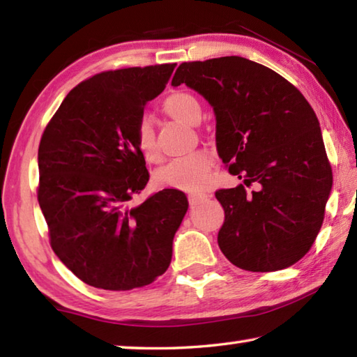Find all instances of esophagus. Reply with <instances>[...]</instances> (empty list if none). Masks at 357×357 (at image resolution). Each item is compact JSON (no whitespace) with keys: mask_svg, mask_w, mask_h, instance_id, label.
<instances>
[{"mask_svg":"<svg viewBox=\"0 0 357 357\" xmlns=\"http://www.w3.org/2000/svg\"><path fill=\"white\" fill-rule=\"evenodd\" d=\"M208 197H209V193H204V192H200V193H189V203H190V206H197L198 203H202L203 200H206Z\"/></svg>","mask_w":357,"mask_h":357,"instance_id":"34e87169","label":"esophagus"}]
</instances>
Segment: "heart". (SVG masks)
<instances>
[{
  "label": "heart",
  "mask_w": 357,
  "mask_h": 357,
  "mask_svg": "<svg viewBox=\"0 0 357 357\" xmlns=\"http://www.w3.org/2000/svg\"><path fill=\"white\" fill-rule=\"evenodd\" d=\"M164 110L172 118L193 124L200 119L202 105L195 96L187 91H176L164 100ZM135 146L144 160L155 162L159 153L155 148L154 129L149 118L143 116L135 126ZM214 167V157L209 151H195L179 159L168 162L165 167L157 170L154 183L160 189H176L195 192L203 189L211 178Z\"/></svg>",
  "instance_id": "heart-1"
}]
</instances>
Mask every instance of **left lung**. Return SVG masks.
Here are the masks:
<instances>
[{
	"label": "left lung",
	"mask_w": 357,
	"mask_h": 357,
	"mask_svg": "<svg viewBox=\"0 0 357 357\" xmlns=\"http://www.w3.org/2000/svg\"><path fill=\"white\" fill-rule=\"evenodd\" d=\"M185 83L214 107L217 151L244 184L219 189L225 211L217 243L241 269L273 273L310 250L332 187L315 112L294 84L241 56L183 63L172 84Z\"/></svg>",
	"instance_id": "8db88e82"
}]
</instances>
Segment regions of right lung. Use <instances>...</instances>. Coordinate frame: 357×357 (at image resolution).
Here are the masks:
<instances>
[{"label":"right lung","mask_w":357,"mask_h":357,"mask_svg":"<svg viewBox=\"0 0 357 357\" xmlns=\"http://www.w3.org/2000/svg\"><path fill=\"white\" fill-rule=\"evenodd\" d=\"M174 64L105 70L78 83L39 143L38 200L50 245L82 282L110 291L153 283L168 269L184 192L164 189L130 206L146 187L135 126L164 91Z\"/></svg>","instance_id":"add662e5"}]
</instances>
